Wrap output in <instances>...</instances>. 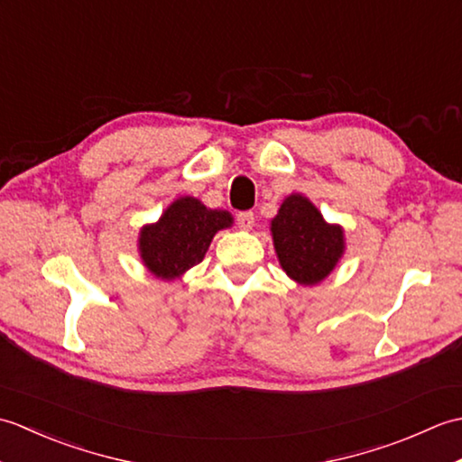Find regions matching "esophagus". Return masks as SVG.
<instances>
[{
	"mask_svg": "<svg viewBox=\"0 0 462 462\" xmlns=\"http://www.w3.org/2000/svg\"><path fill=\"white\" fill-rule=\"evenodd\" d=\"M236 220H238L240 230H252V226H254V212H250V210L238 212Z\"/></svg>",
	"mask_w": 462,
	"mask_h": 462,
	"instance_id": "34e87169",
	"label": "esophagus"
}]
</instances>
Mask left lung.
I'll return each instance as SVG.
<instances>
[{"label": "left lung", "mask_w": 462, "mask_h": 462, "mask_svg": "<svg viewBox=\"0 0 462 462\" xmlns=\"http://www.w3.org/2000/svg\"><path fill=\"white\" fill-rule=\"evenodd\" d=\"M273 250L282 270L300 286H318L346 254V230L331 224L308 196L291 192L270 220Z\"/></svg>", "instance_id": "8db88e82"}]
</instances>
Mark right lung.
I'll return each instance as SVG.
<instances>
[{
  "mask_svg": "<svg viewBox=\"0 0 462 462\" xmlns=\"http://www.w3.org/2000/svg\"><path fill=\"white\" fill-rule=\"evenodd\" d=\"M228 210L204 206L194 196H179L162 210L161 218L144 224L136 240L143 266L154 278L172 282L200 263L220 230L232 228Z\"/></svg>",
  "mask_w": 462,
  "mask_h": 462,
  "instance_id": "right-lung-1",
  "label": "right lung"
}]
</instances>
